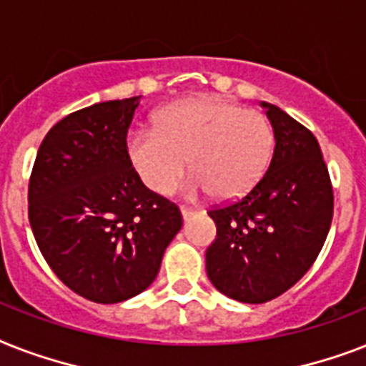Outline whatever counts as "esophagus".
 <instances>
[{"instance_id": "1", "label": "esophagus", "mask_w": 366, "mask_h": 366, "mask_svg": "<svg viewBox=\"0 0 366 366\" xmlns=\"http://www.w3.org/2000/svg\"><path fill=\"white\" fill-rule=\"evenodd\" d=\"M180 214H182L184 222H188L189 218H193V216H195V214H197V210L188 209V207H180Z\"/></svg>"}]
</instances>
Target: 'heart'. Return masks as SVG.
I'll return each mask as SVG.
<instances>
[{
  "mask_svg": "<svg viewBox=\"0 0 366 366\" xmlns=\"http://www.w3.org/2000/svg\"><path fill=\"white\" fill-rule=\"evenodd\" d=\"M274 152V132L265 114L204 96L157 112L154 129H133L126 154L141 182L169 193L186 171L189 192L234 199L250 192L265 174Z\"/></svg>",
  "mask_w": 366,
  "mask_h": 366,
  "instance_id": "heart-1",
  "label": "heart"
}]
</instances>
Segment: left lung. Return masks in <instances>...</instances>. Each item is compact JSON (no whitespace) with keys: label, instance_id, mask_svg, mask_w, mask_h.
Segmentation results:
<instances>
[{"label":"left lung","instance_id":"obj_1","mask_svg":"<svg viewBox=\"0 0 366 366\" xmlns=\"http://www.w3.org/2000/svg\"><path fill=\"white\" fill-rule=\"evenodd\" d=\"M265 107L274 152L265 174L244 197L209 210L216 239L207 274L224 295L259 305L293 287L314 265L332 219V186L310 129Z\"/></svg>","mask_w":366,"mask_h":366}]
</instances>
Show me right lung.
Masks as SVG:
<instances>
[{
    "label": "right lung",
    "mask_w": 366,
    "mask_h": 366,
    "mask_svg": "<svg viewBox=\"0 0 366 366\" xmlns=\"http://www.w3.org/2000/svg\"><path fill=\"white\" fill-rule=\"evenodd\" d=\"M141 96L71 112L41 142L28 188L29 225L49 267L88 301L139 295L157 276L182 214L150 192L126 154Z\"/></svg>",
    "instance_id": "right-lung-1"
}]
</instances>
